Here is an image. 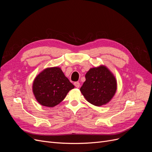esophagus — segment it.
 Wrapping results in <instances>:
<instances>
[{
  "label": "esophagus",
  "mask_w": 152,
  "mask_h": 152,
  "mask_svg": "<svg viewBox=\"0 0 152 152\" xmlns=\"http://www.w3.org/2000/svg\"><path fill=\"white\" fill-rule=\"evenodd\" d=\"M74 86L77 87V88H79L80 87V83L79 82H74Z\"/></svg>",
  "instance_id": "34e87169"
}]
</instances>
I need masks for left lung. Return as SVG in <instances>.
Wrapping results in <instances>:
<instances>
[{"instance_id": "obj_1", "label": "left lung", "mask_w": 152, "mask_h": 152, "mask_svg": "<svg viewBox=\"0 0 152 152\" xmlns=\"http://www.w3.org/2000/svg\"><path fill=\"white\" fill-rule=\"evenodd\" d=\"M80 92L86 100L96 107L108 103L117 91V80L113 73L104 65L92 68L86 73V81Z\"/></svg>"}]
</instances>
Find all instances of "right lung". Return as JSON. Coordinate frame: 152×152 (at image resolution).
<instances>
[{"mask_svg":"<svg viewBox=\"0 0 152 152\" xmlns=\"http://www.w3.org/2000/svg\"><path fill=\"white\" fill-rule=\"evenodd\" d=\"M74 87L61 69L55 66L44 69L35 78L32 90L41 105L54 107L60 103Z\"/></svg>","mask_w":152,"mask_h":152,"instance_id":"add662e5","label":"right lung"}]
</instances>
